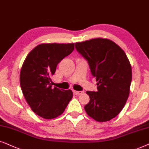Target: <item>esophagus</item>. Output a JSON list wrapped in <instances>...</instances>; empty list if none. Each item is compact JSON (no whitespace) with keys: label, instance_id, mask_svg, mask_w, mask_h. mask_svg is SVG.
<instances>
[{"label":"esophagus","instance_id":"obj_1","mask_svg":"<svg viewBox=\"0 0 149 149\" xmlns=\"http://www.w3.org/2000/svg\"><path fill=\"white\" fill-rule=\"evenodd\" d=\"M84 93V91H73V94L78 95L82 94V93Z\"/></svg>","mask_w":149,"mask_h":149}]
</instances>
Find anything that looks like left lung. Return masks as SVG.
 <instances>
[{
	"instance_id": "8db88e82",
	"label": "left lung",
	"mask_w": 149,
	"mask_h": 149,
	"mask_svg": "<svg viewBox=\"0 0 149 149\" xmlns=\"http://www.w3.org/2000/svg\"><path fill=\"white\" fill-rule=\"evenodd\" d=\"M97 81V91H86L87 114L99 122L108 121L123 110L130 94L132 67L124 51L112 41L97 38L75 44Z\"/></svg>"
}]
</instances>
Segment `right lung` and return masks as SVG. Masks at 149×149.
Returning a JSON list of instances; mask_svg holds the SVG:
<instances>
[{
  "mask_svg": "<svg viewBox=\"0 0 149 149\" xmlns=\"http://www.w3.org/2000/svg\"><path fill=\"white\" fill-rule=\"evenodd\" d=\"M74 49V43H43L28 54L20 71V86L32 110L46 119L64 112L73 97L71 90L52 88L51 76L57 65Z\"/></svg>",
  "mask_w": 149,
  "mask_h": 149,
  "instance_id": "add662e5",
  "label": "right lung"
}]
</instances>
